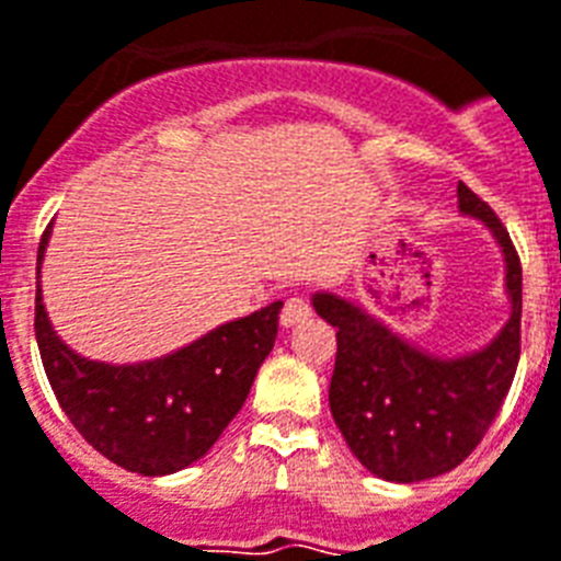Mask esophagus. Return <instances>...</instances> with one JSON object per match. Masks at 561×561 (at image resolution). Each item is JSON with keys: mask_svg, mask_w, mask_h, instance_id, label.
Listing matches in <instances>:
<instances>
[{"mask_svg": "<svg viewBox=\"0 0 561 561\" xmlns=\"http://www.w3.org/2000/svg\"><path fill=\"white\" fill-rule=\"evenodd\" d=\"M311 318V306L306 297H290L282 309V327H297L302 320Z\"/></svg>", "mask_w": 561, "mask_h": 561, "instance_id": "1", "label": "esophagus"}]
</instances>
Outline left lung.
<instances>
[{
  "label": "left lung",
  "instance_id": "left-lung-1",
  "mask_svg": "<svg viewBox=\"0 0 561 561\" xmlns=\"http://www.w3.org/2000/svg\"><path fill=\"white\" fill-rule=\"evenodd\" d=\"M459 208L480 217L506 255L512 318L482 353L453 362L426 356L347 299L314 294V311L337 329L329 409L353 456L382 480L421 482L461 465L485 438L518 370V250L491 205L465 182Z\"/></svg>",
  "mask_w": 561,
  "mask_h": 561
}]
</instances>
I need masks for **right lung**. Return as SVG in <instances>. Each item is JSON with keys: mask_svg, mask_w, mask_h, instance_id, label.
Instances as JSON below:
<instances>
[{"mask_svg": "<svg viewBox=\"0 0 561 561\" xmlns=\"http://www.w3.org/2000/svg\"><path fill=\"white\" fill-rule=\"evenodd\" d=\"M49 241L41 238L37 262ZM282 302L214 329L191 347L147 365L88 362L61 344L34 297V335L43 370L64 414L93 450L144 477H161L203 459L241 412L252 379L279 329Z\"/></svg>", "mask_w": 561, "mask_h": 561, "instance_id": "1", "label": "right lung"}]
</instances>
